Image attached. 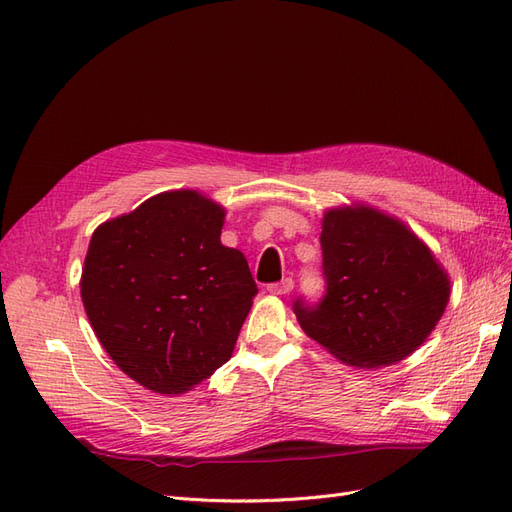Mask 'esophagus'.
<instances>
[{
	"instance_id": "1",
	"label": "esophagus",
	"mask_w": 512,
	"mask_h": 512,
	"mask_svg": "<svg viewBox=\"0 0 512 512\" xmlns=\"http://www.w3.org/2000/svg\"><path fill=\"white\" fill-rule=\"evenodd\" d=\"M292 286H294V282H292V277H284L282 282H275V284H269L267 286V290L271 292V294H288L290 290H292Z\"/></svg>"
}]
</instances>
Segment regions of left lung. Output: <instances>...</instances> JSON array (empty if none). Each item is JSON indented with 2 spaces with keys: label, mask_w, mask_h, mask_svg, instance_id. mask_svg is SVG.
Segmentation results:
<instances>
[{
  "label": "left lung",
  "mask_w": 512,
  "mask_h": 512,
  "mask_svg": "<svg viewBox=\"0 0 512 512\" xmlns=\"http://www.w3.org/2000/svg\"><path fill=\"white\" fill-rule=\"evenodd\" d=\"M324 294L294 301L301 329L356 367L406 359L442 318L451 284L412 232L369 207H344L322 220Z\"/></svg>",
  "instance_id": "left-lung-1"
}]
</instances>
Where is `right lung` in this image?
<instances>
[{
	"instance_id": "right-lung-1",
	"label": "right lung",
	"mask_w": 512,
	"mask_h": 512,
	"mask_svg": "<svg viewBox=\"0 0 512 512\" xmlns=\"http://www.w3.org/2000/svg\"><path fill=\"white\" fill-rule=\"evenodd\" d=\"M224 209L192 190L153 196L89 241L81 297L115 365L162 395L222 367L258 294L239 250L224 247Z\"/></svg>"
}]
</instances>
